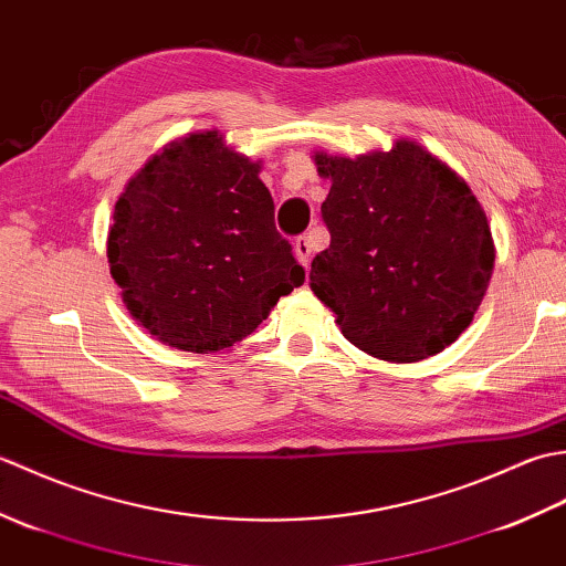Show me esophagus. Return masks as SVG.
<instances>
[{
	"label": "esophagus",
	"mask_w": 566,
	"mask_h": 566,
	"mask_svg": "<svg viewBox=\"0 0 566 566\" xmlns=\"http://www.w3.org/2000/svg\"><path fill=\"white\" fill-rule=\"evenodd\" d=\"M294 252H296V260L304 264V268H308L311 262V238L308 235H298L294 240Z\"/></svg>",
	"instance_id": "obj_1"
}]
</instances>
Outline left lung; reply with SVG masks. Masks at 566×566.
<instances>
[{
	"mask_svg": "<svg viewBox=\"0 0 566 566\" xmlns=\"http://www.w3.org/2000/svg\"><path fill=\"white\" fill-rule=\"evenodd\" d=\"M331 191V245L311 290L343 335L387 363H418L460 338L494 270V240L472 189L423 146L338 158L316 153Z\"/></svg>",
	"mask_w": 566,
	"mask_h": 566,
	"instance_id": "obj_1",
	"label": "left lung"
}]
</instances>
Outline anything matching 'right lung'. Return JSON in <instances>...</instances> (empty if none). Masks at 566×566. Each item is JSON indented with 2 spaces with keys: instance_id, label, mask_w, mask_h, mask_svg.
<instances>
[{
  "instance_id": "add662e5",
  "label": "right lung",
  "mask_w": 566,
  "mask_h": 566,
  "mask_svg": "<svg viewBox=\"0 0 566 566\" xmlns=\"http://www.w3.org/2000/svg\"><path fill=\"white\" fill-rule=\"evenodd\" d=\"M258 172L203 130L153 155L116 201L106 245L114 282L130 316L177 350L248 338L306 280Z\"/></svg>"
}]
</instances>
